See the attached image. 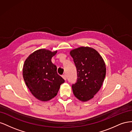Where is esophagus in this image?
I'll use <instances>...</instances> for the list:
<instances>
[{"instance_id":"obj_1","label":"esophagus","mask_w":132,"mask_h":132,"mask_svg":"<svg viewBox=\"0 0 132 132\" xmlns=\"http://www.w3.org/2000/svg\"><path fill=\"white\" fill-rule=\"evenodd\" d=\"M62 78H63L65 80H67V77H66L65 75H63L62 76Z\"/></svg>"}]
</instances>
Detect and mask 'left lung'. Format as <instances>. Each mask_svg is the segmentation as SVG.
Here are the masks:
<instances>
[{"label": "left lung", "mask_w": 132, "mask_h": 132, "mask_svg": "<svg viewBox=\"0 0 132 132\" xmlns=\"http://www.w3.org/2000/svg\"><path fill=\"white\" fill-rule=\"evenodd\" d=\"M77 69V82L72 85L75 96L85 102L93 98L100 89L106 75V65L97 51L89 47H80L71 50Z\"/></svg>", "instance_id": "1"}]
</instances>
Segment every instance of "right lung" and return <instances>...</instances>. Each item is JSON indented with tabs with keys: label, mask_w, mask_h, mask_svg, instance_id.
I'll use <instances>...</instances> for the list:
<instances>
[{
	"label": "right lung",
	"mask_w": 132,
	"mask_h": 132,
	"mask_svg": "<svg viewBox=\"0 0 132 132\" xmlns=\"http://www.w3.org/2000/svg\"><path fill=\"white\" fill-rule=\"evenodd\" d=\"M57 52L46 49L37 50L27 58L23 64L22 74L26 85L31 94L42 101L54 97L64 82L51 61Z\"/></svg>",
	"instance_id": "right-lung-1"
}]
</instances>
